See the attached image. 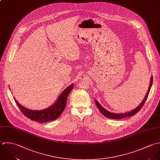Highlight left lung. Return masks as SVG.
<instances>
[{"instance_id":"8db88e82","label":"left lung","mask_w":160,"mask_h":160,"mask_svg":"<svg viewBox=\"0 0 160 160\" xmlns=\"http://www.w3.org/2000/svg\"><path fill=\"white\" fill-rule=\"evenodd\" d=\"M152 83H153V77L152 76L151 77V80H150V87L148 88V90L147 92V93L146 94V96L145 97V98L143 99V100L142 101V102H141V104L135 109H134L133 110H132V111L130 112H128L127 113H124V114H114V113H112V112H110L108 111H106V109H104L99 104V102H98V101H96L95 100V103H96V106L98 108L99 110L100 111V112L104 116H106V118H109V119H122V118H127V117H131L132 116H134L137 112H138L142 108V106L144 105L148 95H149V93H150V89H151V87H152Z\"/></svg>"}]
</instances>
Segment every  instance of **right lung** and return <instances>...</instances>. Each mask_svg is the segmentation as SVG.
<instances>
[{
    "label": "right lung",
    "mask_w": 160,
    "mask_h": 160,
    "mask_svg": "<svg viewBox=\"0 0 160 160\" xmlns=\"http://www.w3.org/2000/svg\"><path fill=\"white\" fill-rule=\"evenodd\" d=\"M73 89V84L68 86L59 97L56 103L51 107L42 111H32L22 106L15 99L17 105L20 111L28 118L38 122H46L50 121L56 120L64 111L66 106L67 99L68 94Z\"/></svg>",
    "instance_id": "right-lung-1"
}]
</instances>
